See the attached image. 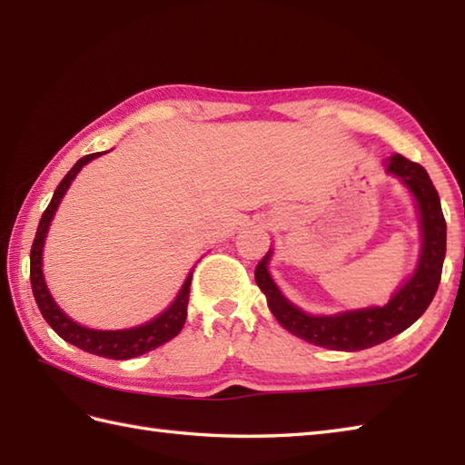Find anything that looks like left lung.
<instances>
[{
    "label": "left lung",
    "mask_w": 465,
    "mask_h": 465,
    "mask_svg": "<svg viewBox=\"0 0 465 465\" xmlns=\"http://www.w3.org/2000/svg\"><path fill=\"white\" fill-rule=\"evenodd\" d=\"M385 173L396 177L411 195L420 223V255L408 280L400 283L385 305L345 310L338 313H308L285 298L270 273L273 250L255 268V283L268 300V308L283 330L322 348L335 351L368 350L408 330L428 310L438 292L446 258V220L440 195L428 172L400 153L385 162Z\"/></svg>",
    "instance_id": "8db88e82"
}]
</instances>
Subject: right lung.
I'll list each match as a JSON object with an SVG mask.
<instances>
[{
    "label": "right lung",
    "instance_id": "1",
    "mask_svg": "<svg viewBox=\"0 0 465 465\" xmlns=\"http://www.w3.org/2000/svg\"><path fill=\"white\" fill-rule=\"evenodd\" d=\"M107 152L84 155L82 160L75 162V165L65 173L64 180L55 187L52 202H49L47 210L44 212L42 220H39V225H37L35 240L32 245V255H29V278H32V290H34V298L37 302V308L42 312L44 320L52 325V330L59 335V338L87 353L100 355V358L132 360V358H137V355H143L147 351L160 348V345L170 341L182 331L187 318L192 272L187 273V278L180 288V292H177L173 302L167 305L162 313H157L150 322L134 325V328H125V330H94V328H87V325H82L80 322L72 320L54 300V295L49 292L45 283V275H44V245H45L49 225L54 222V215L57 212L59 203H62L69 185H72V182L75 180V175L84 170V165L94 162L95 157H100Z\"/></svg>",
    "mask_w": 465,
    "mask_h": 465
}]
</instances>
